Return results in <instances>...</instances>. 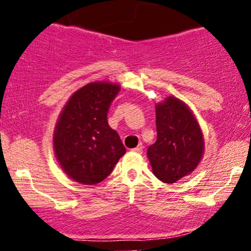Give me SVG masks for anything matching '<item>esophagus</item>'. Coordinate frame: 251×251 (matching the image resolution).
Returning a JSON list of instances; mask_svg holds the SVG:
<instances>
[{"label":"esophagus","mask_w":251,"mask_h":251,"mask_svg":"<svg viewBox=\"0 0 251 251\" xmlns=\"http://www.w3.org/2000/svg\"><path fill=\"white\" fill-rule=\"evenodd\" d=\"M143 149H144V148H143L142 144H139V145H138L137 148L133 149V151L137 152V153H143Z\"/></svg>","instance_id":"34e87169"}]
</instances>
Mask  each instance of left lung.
I'll use <instances>...</instances> for the list:
<instances>
[{
  "mask_svg": "<svg viewBox=\"0 0 251 251\" xmlns=\"http://www.w3.org/2000/svg\"><path fill=\"white\" fill-rule=\"evenodd\" d=\"M157 140L148 149L153 174L164 183H176L192 172L203 155V135L194 114L177 98L155 107Z\"/></svg>",
  "mask_w": 251,
  "mask_h": 251,
  "instance_id": "1",
  "label": "left lung"
}]
</instances>
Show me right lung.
<instances>
[{
	"label": "right lung",
	"instance_id": "1",
	"mask_svg": "<svg viewBox=\"0 0 251 251\" xmlns=\"http://www.w3.org/2000/svg\"><path fill=\"white\" fill-rule=\"evenodd\" d=\"M120 87L92 82L76 91L63 108L54 132V151L72 179L94 185L108 177L126 149L109 127L107 113Z\"/></svg>",
	"mask_w": 251,
	"mask_h": 251
}]
</instances>
